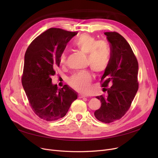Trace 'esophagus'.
<instances>
[{
    "mask_svg": "<svg viewBox=\"0 0 158 158\" xmlns=\"http://www.w3.org/2000/svg\"><path fill=\"white\" fill-rule=\"evenodd\" d=\"M85 97H86L85 95H82V94H79V98H85Z\"/></svg>",
    "mask_w": 158,
    "mask_h": 158,
    "instance_id": "34e87169",
    "label": "esophagus"
}]
</instances>
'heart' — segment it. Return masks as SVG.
<instances>
[{"mask_svg": "<svg viewBox=\"0 0 158 158\" xmlns=\"http://www.w3.org/2000/svg\"><path fill=\"white\" fill-rule=\"evenodd\" d=\"M74 47L85 54H87V63L95 73L104 71L110 61V48L106 41L99 40L89 35L84 34L74 41ZM66 61V54L62 52L60 56V62L64 64ZM92 76L88 71H82L73 74L69 79V84L75 89L86 94L89 91Z\"/></svg>", "mask_w": 158, "mask_h": 158, "instance_id": "b5f03b06", "label": "heart"}]
</instances>
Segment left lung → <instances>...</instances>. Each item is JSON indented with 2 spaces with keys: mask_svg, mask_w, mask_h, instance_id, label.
<instances>
[{
  "mask_svg": "<svg viewBox=\"0 0 158 158\" xmlns=\"http://www.w3.org/2000/svg\"><path fill=\"white\" fill-rule=\"evenodd\" d=\"M110 43V63L101 77L102 87L111 86L107 96L96 98L101 106L94 113L96 118L104 123L120 119L129 109L138 89V63L126 40L116 32H104Z\"/></svg>",
  "mask_w": 158,
  "mask_h": 158,
  "instance_id": "1",
  "label": "left lung"
}]
</instances>
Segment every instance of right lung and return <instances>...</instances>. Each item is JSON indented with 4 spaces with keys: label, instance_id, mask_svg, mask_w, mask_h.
I'll use <instances>...</instances> for the list:
<instances>
[{
    "label": "right lung",
    "instance_id": "add662e5",
    "mask_svg": "<svg viewBox=\"0 0 158 158\" xmlns=\"http://www.w3.org/2000/svg\"><path fill=\"white\" fill-rule=\"evenodd\" d=\"M77 34L59 28L45 31L32 41L24 57L22 83L32 109L38 117L55 121L67 113L77 93L67 85L52 83L54 69L69 41Z\"/></svg>",
    "mask_w": 158,
    "mask_h": 158
}]
</instances>
